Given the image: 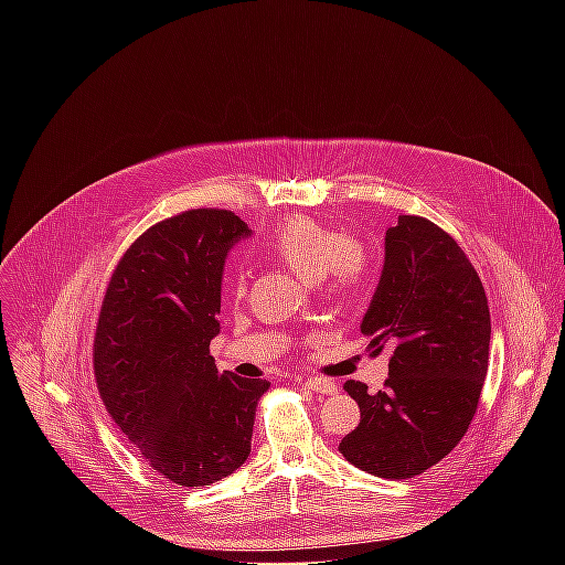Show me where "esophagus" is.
I'll return each instance as SVG.
<instances>
[{
	"label": "esophagus",
	"mask_w": 565,
	"mask_h": 565,
	"mask_svg": "<svg viewBox=\"0 0 565 565\" xmlns=\"http://www.w3.org/2000/svg\"><path fill=\"white\" fill-rule=\"evenodd\" d=\"M303 384L315 391V393H324V395H333L338 391V384L327 380V377H306Z\"/></svg>",
	"instance_id": "1"
}]
</instances>
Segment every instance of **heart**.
Returning <instances> with one entry per match:
<instances>
[{"mask_svg": "<svg viewBox=\"0 0 565 565\" xmlns=\"http://www.w3.org/2000/svg\"><path fill=\"white\" fill-rule=\"evenodd\" d=\"M266 248L297 277L306 281L321 277L342 295L360 290L369 275L366 253L360 244L308 216L284 221L268 238ZM236 288H241V279H236Z\"/></svg>", "mask_w": 565, "mask_h": 565, "instance_id": "obj_1", "label": "heart"}]
</instances>
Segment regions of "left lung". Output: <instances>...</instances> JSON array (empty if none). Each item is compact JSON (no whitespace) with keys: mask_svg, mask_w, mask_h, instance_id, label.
I'll return each mask as SVG.
<instances>
[{"mask_svg":"<svg viewBox=\"0 0 565 565\" xmlns=\"http://www.w3.org/2000/svg\"><path fill=\"white\" fill-rule=\"evenodd\" d=\"M371 355L391 349L384 388L349 380L360 425L342 456L380 478H414L467 434L490 362V306L467 255L436 223L397 216L384 268L362 319Z\"/></svg>","mask_w":565,"mask_h":565,"instance_id":"obj_1","label":"left lung"}]
</instances>
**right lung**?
<instances>
[{
  "label": "right lung",
  "instance_id": "1",
  "mask_svg": "<svg viewBox=\"0 0 565 565\" xmlns=\"http://www.w3.org/2000/svg\"><path fill=\"white\" fill-rule=\"evenodd\" d=\"M248 225L230 210H185L145 230L118 262L94 338L100 397L151 469L183 488L230 476L250 454L270 382L218 373L227 250Z\"/></svg>",
  "mask_w": 565,
  "mask_h": 565
}]
</instances>
